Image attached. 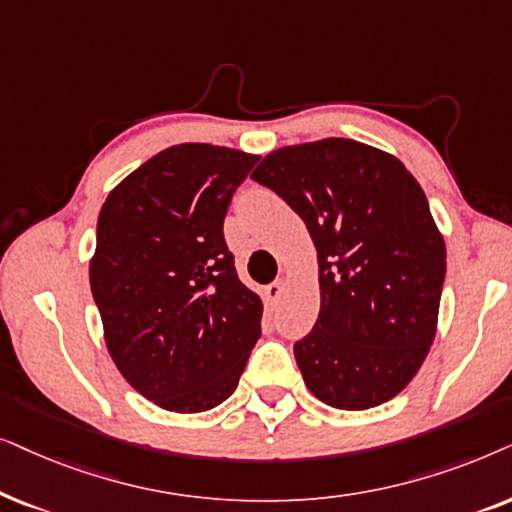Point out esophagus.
Listing matches in <instances>:
<instances>
[{"mask_svg": "<svg viewBox=\"0 0 512 512\" xmlns=\"http://www.w3.org/2000/svg\"><path fill=\"white\" fill-rule=\"evenodd\" d=\"M283 292H285V281H283V278H278V281L267 285V290H264V297H267L269 304H276L278 299L283 297Z\"/></svg>", "mask_w": 512, "mask_h": 512, "instance_id": "obj_1", "label": "esophagus"}]
</instances>
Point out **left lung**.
<instances>
[{
	"mask_svg": "<svg viewBox=\"0 0 512 512\" xmlns=\"http://www.w3.org/2000/svg\"><path fill=\"white\" fill-rule=\"evenodd\" d=\"M250 177L316 245L320 311L295 344L306 388L351 412L395 398L438 332L447 250L424 189L393 154L349 138L281 147Z\"/></svg>",
	"mask_w": 512,
	"mask_h": 512,
	"instance_id": "obj_1",
	"label": "left lung"
}]
</instances>
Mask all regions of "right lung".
Here are the masks:
<instances>
[{"instance_id":"right-lung-1","label":"right lung","mask_w":512,"mask_h":512,"mask_svg":"<svg viewBox=\"0 0 512 512\" xmlns=\"http://www.w3.org/2000/svg\"><path fill=\"white\" fill-rule=\"evenodd\" d=\"M257 159L182 142L126 175L100 208L88 278L107 351L168 412L224 403L260 339L262 299L238 281L222 234Z\"/></svg>"}]
</instances>
